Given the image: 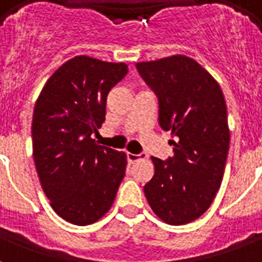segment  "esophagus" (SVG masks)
I'll list each match as a JSON object with an SVG mask.
<instances>
[{
	"label": "esophagus",
	"instance_id": "esophagus-1",
	"mask_svg": "<svg viewBox=\"0 0 262 262\" xmlns=\"http://www.w3.org/2000/svg\"><path fill=\"white\" fill-rule=\"evenodd\" d=\"M143 158H145V155L144 154H132V152H127V160L130 162V163H135V162H137V160L143 159Z\"/></svg>",
	"mask_w": 262,
	"mask_h": 262
}]
</instances>
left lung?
I'll list each match as a JSON object with an SVG mask.
<instances>
[{"label":"left lung","mask_w":262,"mask_h":262,"mask_svg":"<svg viewBox=\"0 0 262 262\" xmlns=\"http://www.w3.org/2000/svg\"><path fill=\"white\" fill-rule=\"evenodd\" d=\"M159 98V123L171 130L172 156L152 158L144 186L155 215L172 226L190 223L211 207L223 179L230 129L223 91L195 59L177 54L136 63Z\"/></svg>","instance_id":"8db88e82"}]
</instances>
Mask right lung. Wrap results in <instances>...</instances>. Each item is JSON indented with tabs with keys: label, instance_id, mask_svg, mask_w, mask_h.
I'll use <instances>...</instances> for the list:
<instances>
[{
	"label": "right lung",
	"instance_id": "obj_1",
	"mask_svg": "<svg viewBox=\"0 0 262 262\" xmlns=\"http://www.w3.org/2000/svg\"><path fill=\"white\" fill-rule=\"evenodd\" d=\"M127 73L125 62L77 55L62 63L39 94L32 118V155L51 208L87 226L106 215L125 177L126 154L95 143L107 95Z\"/></svg>",
	"mask_w": 262,
	"mask_h": 262
}]
</instances>
